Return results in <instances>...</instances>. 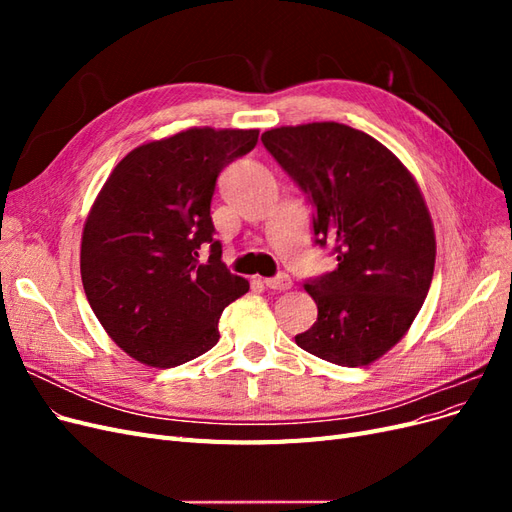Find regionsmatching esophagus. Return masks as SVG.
<instances>
[{
  "mask_svg": "<svg viewBox=\"0 0 512 512\" xmlns=\"http://www.w3.org/2000/svg\"><path fill=\"white\" fill-rule=\"evenodd\" d=\"M265 286H267L269 290L282 292V290H290V288H292V280H290V275L280 273V275H275V277H267Z\"/></svg>",
  "mask_w": 512,
  "mask_h": 512,
  "instance_id": "esophagus-1",
  "label": "esophagus"
}]
</instances>
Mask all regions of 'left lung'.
Wrapping results in <instances>:
<instances>
[{"label":"left lung","mask_w":512,"mask_h":512,"mask_svg":"<svg viewBox=\"0 0 512 512\" xmlns=\"http://www.w3.org/2000/svg\"><path fill=\"white\" fill-rule=\"evenodd\" d=\"M262 145L312 203L316 243L337 254L335 271L305 282L318 320L294 342L342 367L378 361L431 286L436 235L421 188L393 151L344 123L273 128Z\"/></svg>","instance_id":"left-lung-1"}]
</instances>
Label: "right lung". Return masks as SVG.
I'll return each instance as SVG.
<instances>
[{"instance_id": "1", "label": "right lung", "mask_w": 512, "mask_h": 512, "mask_svg": "<svg viewBox=\"0 0 512 512\" xmlns=\"http://www.w3.org/2000/svg\"><path fill=\"white\" fill-rule=\"evenodd\" d=\"M258 130L190 128L132 149L89 209L81 239L87 301L113 342L149 367H175L220 339L224 307L250 290L222 262L211 198L222 168ZM212 254L200 263L197 250Z\"/></svg>"}]
</instances>
